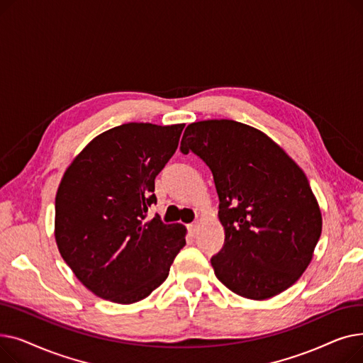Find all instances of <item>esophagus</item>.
I'll return each instance as SVG.
<instances>
[{
	"label": "esophagus",
	"mask_w": 363,
	"mask_h": 363,
	"mask_svg": "<svg viewBox=\"0 0 363 363\" xmlns=\"http://www.w3.org/2000/svg\"><path fill=\"white\" fill-rule=\"evenodd\" d=\"M188 230H189V234H191V237H197L199 230H200V225L199 223H191V225L188 226Z\"/></svg>",
	"instance_id": "obj_1"
}]
</instances>
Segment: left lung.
Segmentation results:
<instances>
[{"mask_svg":"<svg viewBox=\"0 0 363 363\" xmlns=\"http://www.w3.org/2000/svg\"><path fill=\"white\" fill-rule=\"evenodd\" d=\"M181 151L211 167L225 242L211 263L233 293L266 300L312 262L322 231L318 200L300 166L264 132L230 119L188 125Z\"/></svg>","mask_w":363,"mask_h":363,"instance_id":"left-lung-1","label":"left lung"}]
</instances>
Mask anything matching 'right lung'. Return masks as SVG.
Segmentation results:
<instances>
[{
  "instance_id": "right-lung-1",
  "label": "right lung",
  "mask_w": 363,
  "mask_h": 363,
  "mask_svg": "<svg viewBox=\"0 0 363 363\" xmlns=\"http://www.w3.org/2000/svg\"><path fill=\"white\" fill-rule=\"evenodd\" d=\"M185 123H125L89 141L55 194L54 237L69 268L104 300L130 304L156 290L185 245L186 228L145 222L155 179Z\"/></svg>"
}]
</instances>
